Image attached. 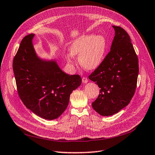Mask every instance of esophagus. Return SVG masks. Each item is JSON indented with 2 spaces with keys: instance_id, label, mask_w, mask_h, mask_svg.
<instances>
[{
  "instance_id": "obj_1",
  "label": "esophagus",
  "mask_w": 155,
  "mask_h": 155,
  "mask_svg": "<svg viewBox=\"0 0 155 155\" xmlns=\"http://www.w3.org/2000/svg\"><path fill=\"white\" fill-rule=\"evenodd\" d=\"M82 82H83L84 84H86V83H87V82H88V80H87L86 78L83 77V78H82Z\"/></svg>"
}]
</instances>
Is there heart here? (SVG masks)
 I'll list each match as a JSON object with an SVG mask.
<instances>
[{
	"mask_svg": "<svg viewBox=\"0 0 155 155\" xmlns=\"http://www.w3.org/2000/svg\"><path fill=\"white\" fill-rule=\"evenodd\" d=\"M107 49V40L102 35H84L77 38L71 45V53L67 61L72 64L74 55H79V63L82 68L94 70L102 64Z\"/></svg>",
	"mask_w": 155,
	"mask_h": 155,
	"instance_id": "b5f03b06",
	"label": "heart"
}]
</instances>
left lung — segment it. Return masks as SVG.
Returning <instances> with one entry per match:
<instances>
[{"instance_id": "left-lung-1", "label": "left lung", "mask_w": 155, "mask_h": 155, "mask_svg": "<svg viewBox=\"0 0 155 155\" xmlns=\"http://www.w3.org/2000/svg\"><path fill=\"white\" fill-rule=\"evenodd\" d=\"M115 36L110 51L89 79L100 88L92 108L100 115L112 116L130 103L138 75V60L130 38L120 27L112 26Z\"/></svg>"}]
</instances>
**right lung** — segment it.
<instances>
[{"label": "right lung", "mask_w": 155, "mask_h": 155, "mask_svg": "<svg viewBox=\"0 0 155 155\" xmlns=\"http://www.w3.org/2000/svg\"><path fill=\"white\" fill-rule=\"evenodd\" d=\"M34 36L29 34L21 41L12 68L25 106L39 117L51 120L67 108L70 94L80 86L81 79L64 73L55 59L39 58L34 49Z\"/></svg>", "instance_id": "1"}]
</instances>
